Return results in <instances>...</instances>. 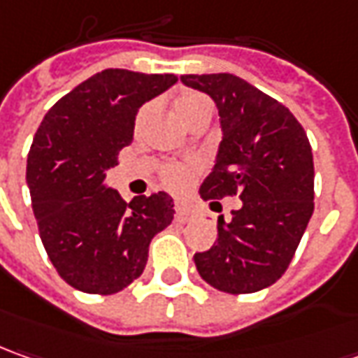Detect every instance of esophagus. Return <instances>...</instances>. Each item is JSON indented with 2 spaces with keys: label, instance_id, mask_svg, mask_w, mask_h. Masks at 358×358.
I'll return each mask as SVG.
<instances>
[{
  "label": "esophagus",
  "instance_id": "34e87169",
  "mask_svg": "<svg viewBox=\"0 0 358 358\" xmlns=\"http://www.w3.org/2000/svg\"><path fill=\"white\" fill-rule=\"evenodd\" d=\"M176 220L178 222H190L192 220V212L188 208H184V206H176Z\"/></svg>",
  "mask_w": 358,
  "mask_h": 358
}]
</instances>
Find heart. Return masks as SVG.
Instances as JSON below:
<instances>
[{
  "label": "heart",
  "instance_id": "b5f03b06",
  "mask_svg": "<svg viewBox=\"0 0 358 358\" xmlns=\"http://www.w3.org/2000/svg\"><path fill=\"white\" fill-rule=\"evenodd\" d=\"M152 105H144L136 117V129L142 127V122L150 115ZM176 113L182 118L184 124H188L192 118L202 115V113H212V105L208 101V96L200 93H184L176 101ZM192 178V168L186 164H166L162 168V182L172 190H182L184 186H188Z\"/></svg>",
  "mask_w": 358,
  "mask_h": 358
}]
</instances>
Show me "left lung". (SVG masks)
I'll return each mask as SVG.
<instances>
[{
  "mask_svg": "<svg viewBox=\"0 0 358 358\" xmlns=\"http://www.w3.org/2000/svg\"><path fill=\"white\" fill-rule=\"evenodd\" d=\"M210 94L222 124L216 164L200 186L210 206L238 196L228 222L217 217V240L194 264L206 283L224 293H253L273 285L289 267L313 216L311 144L291 110L229 73L182 75Z\"/></svg>",
  "mask_w": 358,
  "mask_h": 358,
  "instance_id": "8db88e82",
  "label": "left lung"
}]
</instances>
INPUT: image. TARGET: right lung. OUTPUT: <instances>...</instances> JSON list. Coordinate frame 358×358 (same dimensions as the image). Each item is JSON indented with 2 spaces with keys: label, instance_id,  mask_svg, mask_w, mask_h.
Returning <instances> with one entry per match:
<instances>
[{
  "label": "right lung",
  "instance_id": "obj_1",
  "mask_svg": "<svg viewBox=\"0 0 358 358\" xmlns=\"http://www.w3.org/2000/svg\"><path fill=\"white\" fill-rule=\"evenodd\" d=\"M176 80L105 69L59 99L35 132L27 156L33 214L51 264L75 289H124L142 275L150 240L174 217L166 192L127 203L105 178L132 142L138 108Z\"/></svg>",
  "mask_w": 358,
  "mask_h": 358
}]
</instances>
